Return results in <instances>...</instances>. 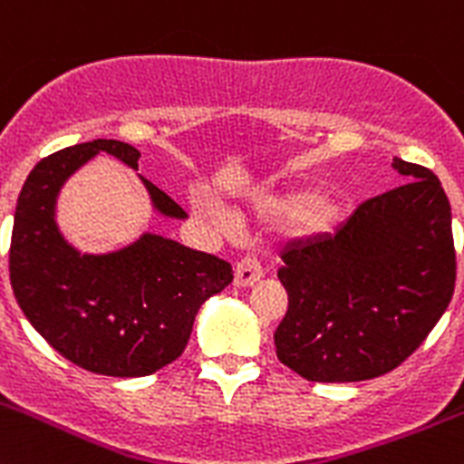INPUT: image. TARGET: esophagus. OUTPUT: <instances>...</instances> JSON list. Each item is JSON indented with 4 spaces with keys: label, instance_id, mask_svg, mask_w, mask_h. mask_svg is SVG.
Listing matches in <instances>:
<instances>
[{
    "label": "esophagus",
    "instance_id": "obj_1",
    "mask_svg": "<svg viewBox=\"0 0 464 464\" xmlns=\"http://www.w3.org/2000/svg\"><path fill=\"white\" fill-rule=\"evenodd\" d=\"M263 276V267L258 263L256 256H245L242 261H237L236 266V285L246 288V285H254Z\"/></svg>",
    "mask_w": 464,
    "mask_h": 464
}]
</instances>
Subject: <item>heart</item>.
<instances>
[{
	"mask_svg": "<svg viewBox=\"0 0 464 464\" xmlns=\"http://www.w3.org/2000/svg\"><path fill=\"white\" fill-rule=\"evenodd\" d=\"M203 212L218 215L208 203H198ZM256 215L266 219H291L300 233H320L334 222V203L318 192H293L279 197H261L254 203Z\"/></svg>",
	"mask_w": 464,
	"mask_h": 464,
	"instance_id": "1",
	"label": "heart"
}]
</instances>
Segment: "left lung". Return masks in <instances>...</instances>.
Wrapping results in <instances>:
<instances>
[{
	"label": "left lung",
	"mask_w": 464,
	"mask_h": 464,
	"mask_svg": "<svg viewBox=\"0 0 464 464\" xmlns=\"http://www.w3.org/2000/svg\"><path fill=\"white\" fill-rule=\"evenodd\" d=\"M408 183L363 201L334 236L293 242L276 276L288 311L276 357L311 382H362L401 366L456 288L451 206L426 167L393 158Z\"/></svg>",
	"instance_id": "1"
}]
</instances>
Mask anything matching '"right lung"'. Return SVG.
<instances>
[{"label": "right lung", "mask_w": 464, "mask_h": 464, "mask_svg": "<svg viewBox=\"0 0 464 464\" xmlns=\"http://www.w3.org/2000/svg\"><path fill=\"white\" fill-rule=\"evenodd\" d=\"M140 169L141 153L116 140H93L43 158L23 185L13 218L8 272L13 295L34 330L80 369L141 378L183 354L203 302L233 281L227 261L155 233L111 254H80L54 222L56 194L93 155ZM144 180L155 210L188 212Z\"/></svg>", "instance_id": "right-lung-1"}]
</instances>
